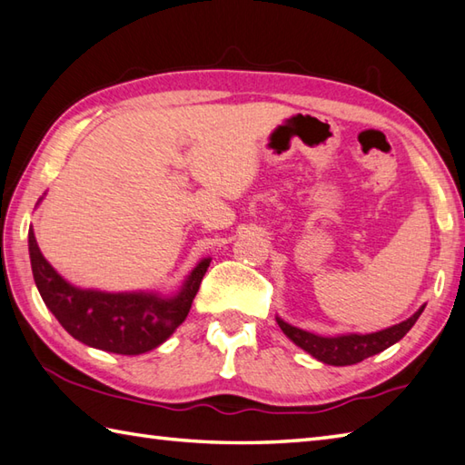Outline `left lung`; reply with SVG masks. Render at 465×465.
Here are the masks:
<instances>
[{"label": "left lung", "instance_id": "obj_1", "mask_svg": "<svg viewBox=\"0 0 465 465\" xmlns=\"http://www.w3.org/2000/svg\"><path fill=\"white\" fill-rule=\"evenodd\" d=\"M421 306L411 318L399 322L391 329L371 332V334H342V336H318L312 332H306L302 329H296V326H290L284 321H280V329L284 331L290 341L298 344L300 349L311 352L314 359L326 362V365L334 367H344V365H357V362L365 361L372 354L389 349L391 344L401 341L403 336L411 331V326L417 322V318L423 312Z\"/></svg>", "mask_w": 465, "mask_h": 465}]
</instances>
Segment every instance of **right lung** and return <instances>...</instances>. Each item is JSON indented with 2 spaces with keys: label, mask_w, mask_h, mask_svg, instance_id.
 <instances>
[{
  "label": "right lung",
  "mask_w": 465,
  "mask_h": 465,
  "mask_svg": "<svg viewBox=\"0 0 465 465\" xmlns=\"http://www.w3.org/2000/svg\"><path fill=\"white\" fill-rule=\"evenodd\" d=\"M35 286L58 322L76 341L116 354H141L165 342L185 321L193 304L209 260H202L173 298L154 294H108L70 286L56 274L27 233Z\"/></svg>",
  "instance_id": "add662e5"
}]
</instances>
